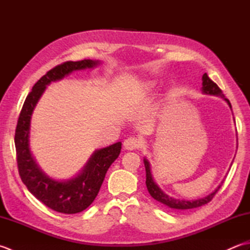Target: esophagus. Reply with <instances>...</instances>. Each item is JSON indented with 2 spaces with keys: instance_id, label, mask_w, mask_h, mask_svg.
Here are the masks:
<instances>
[{
  "instance_id": "1",
  "label": "esophagus",
  "mask_w": 250,
  "mask_h": 250,
  "mask_svg": "<svg viewBox=\"0 0 250 250\" xmlns=\"http://www.w3.org/2000/svg\"><path fill=\"white\" fill-rule=\"evenodd\" d=\"M141 141L134 136H130L124 142V147L126 150H134L141 147Z\"/></svg>"
}]
</instances>
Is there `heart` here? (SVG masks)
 Returning a JSON list of instances; mask_svg holds the SVG:
<instances>
[{"label": "heart", "mask_w": 250, "mask_h": 250, "mask_svg": "<svg viewBox=\"0 0 250 250\" xmlns=\"http://www.w3.org/2000/svg\"><path fill=\"white\" fill-rule=\"evenodd\" d=\"M151 87H152V84L150 83V84H149V88H151Z\"/></svg>", "instance_id": "heart-1"}]
</instances>
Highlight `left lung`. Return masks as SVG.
I'll return each mask as SVG.
<instances>
[{"mask_svg":"<svg viewBox=\"0 0 250 250\" xmlns=\"http://www.w3.org/2000/svg\"><path fill=\"white\" fill-rule=\"evenodd\" d=\"M202 82H203L202 83V92H203L204 94H210V95H216V97H221L228 103V105L230 106V108H232L230 101L225 98V95H224V93H222L221 89L217 86V84L213 81H211L208 76H207L206 73L204 74L203 77H202ZM144 164H145V168H146V186H147L148 192L150 193V195L156 201L160 202V203L164 204L172 209L185 210V209H191V208H195V207H200L202 205H205L208 203V202L211 201V199L214 198L217 191H218L219 188L221 187V185H219L218 188H217L214 192H211L210 194L205 196V198L198 199V200L186 201V200L174 199V198H172V196H168L167 193H164L163 191L160 189V187H159V186L155 183V180H153V177H152V174H151L149 161H148L146 158H144Z\"/></svg>","mask_w":250,"mask_h":250,"instance_id":"obj_1","label":"left lung"}]
</instances>
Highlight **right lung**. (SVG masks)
I'll use <instances>...</instances> for the list:
<instances>
[{
    "label": "right lung",
    "mask_w": 250,
    "mask_h": 250,
    "mask_svg": "<svg viewBox=\"0 0 250 250\" xmlns=\"http://www.w3.org/2000/svg\"><path fill=\"white\" fill-rule=\"evenodd\" d=\"M100 64L98 60L84 59L67 61L51 68L37 82L26 97L20 111L15 133L18 171L22 183L35 198L49 208L62 214L81 213L97 198L105 174L121 150V142L95 150L83 171L67 180H56L42 171L30 149L31 116L46 86L60 81L74 71L92 68Z\"/></svg>",
    "instance_id": "1"
}]
</instances>
